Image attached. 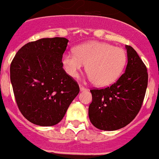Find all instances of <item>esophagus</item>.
<instances>
[{"label":"esophagus","instance_id":"esophagus-1","mask_svg":"<svg viewBox=\"0 0 159 159\" xmlns=\"http://www.w3.org/2000/svg\"><path fill=\"white\" fill-rule=\"evenodd\" d=\"M79 88H80V90H81V91L87 90V88H85L84 86H83V85H82V84H80V85H79Z\"/></svg>","mask_w":159,"mask_h":159}]
</instances>
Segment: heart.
<instances>
[{
	"mask_svg": "<svg viewBox=\"0 0 159 159\" xmlns=\"http://www.w3.org/2000/svg\"><path fill=\"white\" fill-rule=\"evenodd\" d=\"M74 52H66L61 63L67 75L77 77L87 64V71L94 84L105 87L119 77L127 62L123 48L106 42H90L78 45Z\"/></svg>",
	"mask_w": 159,
	"mask_h": 159,
	"instance_id": "heart-1",
	"label": "heart"
}]
</instances>
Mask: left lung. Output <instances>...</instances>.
<instances>
[{
    "label": "left lung",
    "instance_id": "1",
    "mask_svg": "<svg viewBox=\"0 0 159 159\" xmlns=\"http://www.w3.org/2000/svg\"><path fill=\"white\" fill-rule=\"evenodd\" d=\"M128 65L125 72L110 87L93 88L88 115L96 128L120 129L130 123L140 111L148 87L147 67L131 46H126Z\"/></svg>",
    "mask_w": 159,
    "mask_h": 159
}]
</instances>
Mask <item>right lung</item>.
I'll use <instances>...</instances> for the list:
<instances>
[{"mask_svg":"<svg viewBox=\"0 0 159 159\" xmlns=\"http://www.w3.org/2000/svg\"><path fill=\"white\" fill-rule=\"evenodd\" d=\"M67 42L64 37L28 42L11 63V82L18 108L36 125L57 124L79 93V85L62 67Z\"/></svg>","mask_w":159,"mask_h":159,"instance_id":"add662e5","label":"right lung"}]
</instances>
